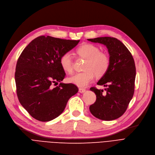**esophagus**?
Wrapping results in <instances>:
<instances>
[{
	"mask_svg": "<svg viewBox=\"0 0 155 155\" xmlns=\"http://www.w3.org/2000/svg\"><path fill=\"white\" fill-rule=\"evenodd\" d=\"M85 91H86V90L84 88H79V92L81 93V94L82 93H84Z\"/></svg>",
	"mask_w": 155,
	"mask_h": 155,
	"instance_id": "esophagus-1",
	"label": "esophagus"
}]
</instances>
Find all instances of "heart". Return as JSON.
I'll return each instance as SVG.
<instances>
[{"instance_id":"heart-1","label":"heart","mask_w":155,"mask_h":155,"mask_svg":"<svg viewBox=\"0 0 155 155\" xmlns=\"http://www.w3.org/2000/svg\"><path fill=\"white\" fill-rule=\"evenodd\" d=\"M80 57L86 59L84 65V71L77 73L69 78V81L79 87H85L94 79L95 75L102 77L108 71L110 67V58L105 52L101 51L98 46L92 44H85L76 50ZM60 65L66 73L73 72V59L69 52H66L60 58Z\"/></svg>"}]
</instances>
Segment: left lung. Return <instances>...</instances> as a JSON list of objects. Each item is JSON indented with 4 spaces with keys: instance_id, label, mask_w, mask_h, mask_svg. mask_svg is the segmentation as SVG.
I'll return each mask as SVG.
<instances>
[{
    "instance_id": "obj_1",
    "label": "left lung",
    "mask_w": 155,
    "mask_h": 155,
    "mask_svg": "<svg viewBox=\"0 0 155 155\" xmlns=\"http://www.w3.org/2000/svg\"><path fill=\"white\" fill-rule=\"evenodd\" d=\"M93 42L106 46L110 55L108 71L97 83L107 87L103 90L91 87L96 101L90 106L91 113L97 118L110 121L125 113L132 100L135 90L136 69L131 53L118 39L110 37L88 39Z\"/></svg>"
}]
</instances>
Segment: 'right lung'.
<instances>
[{"mask_svg":"<svg viewBox=\"0 0 155 155\" xmlns=\"http://www.w3.org/2000/svg\"><path fill=\"white\" fill-rule=\"evenodd\" d=\"M79 40H66L41 35L31 41L17 61L15 72L16 94L21 106L40 121L60 116L69 99L78 88L72 83H60L65 71L60 65L64 53L75 47Z\"/></svg>","mask_w":155,"mask_h":155,"instance_id":"right-lung-1","label":"right lung"}]
</instances>
